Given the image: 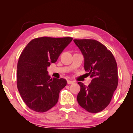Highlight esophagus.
Returning <instances> with one entry per match:
<instances>
[{
  "label": "esophagus",
  "mask_w": 133,
  "mask_h": 133,
  "mask_svg": "<svg viewBox=\"0 0 133 133\" xmlns=\"http://www.w3.org/2000/svg\"><path fill=\"white\" fill-rule=\"evenodd\" d=\"M67 84H73V83H74V82H73V81H71V80H67Z\"/></svg>",
  "instance_id": "34e87169"
}]
</instances>
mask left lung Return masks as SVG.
<instances>
[{
	"label": "left lung",
	"mask_w": 133,
	"mask_h": 133,
	"mask_svg": "<svg viewBox=\"0 0 133 133\" xmlns=\"http://www.w3.org/2000/svg\"><path fill=\"white\" fill-rule=\"evenodd\" d=\"M84 59L85 71L92 80L88 86L78 82L77 100L81 107L92 113L102 111L111 101L118 85L117 65L112 53L93 39L73 40Z\"/></svg>",
	"instance_id": "1"
}]
</instances>
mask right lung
<instances>
[{
  "mask_svg": "<svg viewBox=\"0 0 133 133\" xmlns=\"http://www.w3.org/2000/svg\"><path fill=\"white\" fill-rule=\"evenodd\" d=\"M73 38H36L20 56L17 67V87L22 99L31 110L48 111L57 103L60 90L66 86L64 78H51L48 67L56 62Z\"/></svg>",
  "mask_w": 133,
  "mask_h": 133,
  "instance_id": "add662e5",
  "label": "right lung"
}]
</instances>
